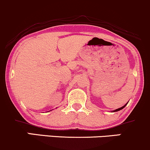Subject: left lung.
I'll return each instance as SVG.
<instances>
[{
	"label": "left lung",
	"mask_w": 150,
	"mask_h": 150,
	"mask_svg": "<svg viewBox=\"0 0 150 150\" xmlns=\"http://www.w3.org/2000/svg\"><path fill=\"white\" fill-rule=\"evenodd\" d=\"M127 104H125V105H124V106H122V107H121V108H118V109H116V110H113V112H117V111H120V110H121L122 109H123V108H125V107L126 106V105H127Z\"/></svg>",
	"instance_id": "8db88e82"
}]
</instances>
